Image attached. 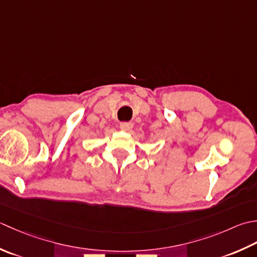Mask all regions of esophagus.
Listing matches in <instances>:
<instances>
[{
  "label": "esophagus",
  "instance_id": "34e87169",
  "mask_svg": "<svg viewBox=\"0 0 257 257\" xmlns=\"http://www.w3.org/2000/svg\"><path fill=\"white\" fill-rule=\"evenodd\" d=\"M119 127H121L122 131H125V132H128V131L132 130L133 127V123H130V122H123L119 124Z\"/></svg>",
  "mask_w": 257,
  "mask_h": 257
}]
</instances>
